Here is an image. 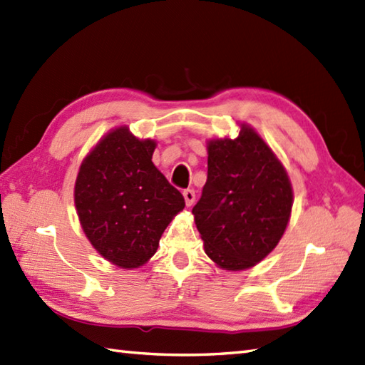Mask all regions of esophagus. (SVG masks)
Segmentation results:
<instances>
[{"mask_svg": "<svg viewBox=\"0 0 365 365\" xmlns=\"http://www.w3.org/2000/svg\"><path fill=\"white\" fill-rule=\"evenodd\" d=\"M182 195H184L185 205H187V207H190L193 203H195V190H193V189H185L182 192Z\"/></svg>", "mask_w": 365, "mask_h": 365, "instance_id": "34e87169", "label": "esophagus"}]
</instances>
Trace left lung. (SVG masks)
Instances as JSON below:
<instances>
[{
	"label": "left lung",
	"mask_w": 365,
	"mask_h": 365,
	"mask_svg": "<svg viewBox=\"0 0 365 365\" xmlns=\"http://www.w3.org/2000/svg\"><path fill=\"white\" fill-rule=\"evenodd\" d=\"M294 205L284 165L253 128L207 142V181L192 214L206 255L225 270L261 262L278 245Z\"/></svg>",
	"instance_id": "1"
}]
</instances>
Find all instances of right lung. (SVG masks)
Listing matches in <instances>:
<instances>
[{
  "instance_id": "right-lung-1",
  "label": "right lung",
  "mask_w": 365,
  "mask_h": 365,
  "mask_svg": "<svg viewBox=\"0 0 365 365\" xmlns=\"http://www.w3.org/2000/svg\"><path fill=\"white\" fill-rule=\"evenodd\" d=\"M156 142L128 126L112 129L88 153L75 182V206L92 247L120 269H137L156 253L184 197L153 164Z\"/></svg>"
}]
</instances>
